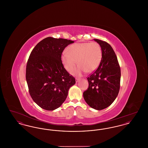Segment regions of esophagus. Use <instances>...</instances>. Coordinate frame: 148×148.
Wrapping results in <instances>:
<instances>
[{
  "instance_id": "obj_1",
  "label": "esophagus",
  "mask_w": 148,
  "mask_h": 148,
  "mask_svg": "<svg viewBox=\"0 0 148 148\" xmlns=\"http://www.w3.org/2000/svg\"><path fill=\"white\" fill-rule=\"evenodd\" d=\"M80 78H77H77H75V81H76V82L77 83V82L80 80Z\"/></svg>"
}]
</instances>
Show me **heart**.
<instances>
[{
    "label": "heart",
    "mask_w": 148,
    "mask_h": 148,
    "mask_svg": "<svg viewBox=\"0 0 148 148\" xmlns=\"http://www.w3.org/2000/svg\"><path fill=\"white\" fill-rule=\"evenodd\" d=\"M68 51L63 52L61 59L65 69L70 71L77 61L78 65L71 73L80 76L83 73H90L95 71L100 63L102 50L98 42H77L69 47Z\"/></svg>",
    "instance_id": "1"
}]
</instances>
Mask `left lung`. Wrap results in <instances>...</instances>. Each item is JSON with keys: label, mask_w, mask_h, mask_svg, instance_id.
I'll return each instance as SVG.
<instances>
[{"label": "left lung", "mask_w": 148, "mask_h": 148, "mask_svg": "<svg viewBox=\"0 0 148 148\" xmlns=\"http://www.w3.org/2000/svg\"><path fill=\"white\" fill-rule=\"evenodd\" d=\"M100 45L102 58L98 68L87 77L89 87L83 92L86 103L100 110L110 106L119 92L121 71L116 56L108 42L95 39Z\"/></svg>", "instance_id": "1"}]
</instances>
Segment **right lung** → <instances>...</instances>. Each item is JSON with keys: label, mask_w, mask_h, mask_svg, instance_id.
Masks as SVG:
<instances>
[{"label": "right lung", "mask_w": 148, "mask_h": 148, "mask_svg": "<svg viewBox=\"0 0 148 148\" xmlns=\"http://www.w3.org/2000/svg\"><path fill=\"white\" fill-rule=\"evenodd\" d=\"M74 42L53 37L44 39L32 51L26 67L30 95L35 103L47 110L62 106L75 79L64 68L61 56L65 47Z\"/></svg>", "instance_id": "obj_1"}]
</instances>
